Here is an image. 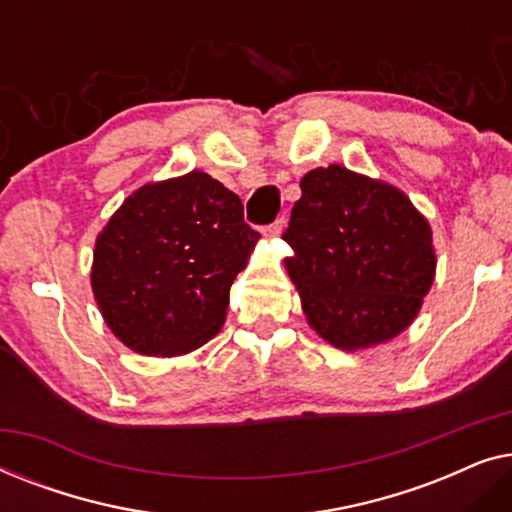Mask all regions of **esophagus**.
Returning a JSON list of instances; mask_svg holds the SVG:
<instances>
[{"instance_id":"1","label":"esophagus","mask_w":512,"mask_h":512,"mask_svg":"<svg viewBox=\"0 0 512 512\" xmlns=\"http://www.w3.org/2000/svg\"><path fill=\"white\" fill-rule=\"evenodd\" d=\"M282 228H284V219H277L275 223H270V226H263L261 233L265 237H279L282 235Z\"/></svg>"}]
</instances>
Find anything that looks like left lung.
Masks as SVG:
<instances>
[{"mask_svg": "<svg viewBox=\"0 0 512 512\" xmlns=\"http://www.w3.org/2000/svg\"><path fill=\"white\" fill-rule=\"evenodd\" d=\"M300 191L284 265L310 326L347 352L396 338L436 275L429 221L398 188L342 165L307 172Z\"/></svg>", "mask_w": 512, "mask_h": 512, "instance_id": "8db88e82", "label": "left lung"}]
</instances>
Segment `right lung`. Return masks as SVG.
I'll return each instance as SVG.
<instances>
[{
	"mask_svg": "<svg viewBox=\"0 0 512 512\" xmlns=\"http://www.w3.org/2000/svg\"><path fill=\"white\" fill-rule=\"evenodd\" d=\"M258 237L242 200L205 172L142 186L95 242L90 284L111 333L146 356L202 347Z\"/></svg>",
	"mask_w": 512,
	"mask_h": 512,
	"instance_id": "1",
	"label": "right lung"
}]
</instances>
